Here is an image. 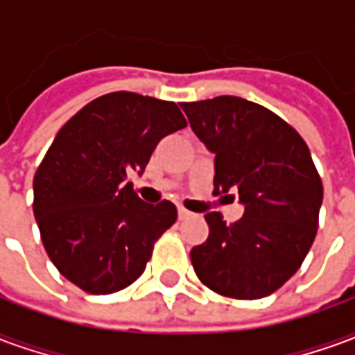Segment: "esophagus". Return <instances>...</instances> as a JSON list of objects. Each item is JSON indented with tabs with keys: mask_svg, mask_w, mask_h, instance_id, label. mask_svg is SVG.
<instances>
[{
	"mask_svg": "<svg viewBox=\"0 0 355 355\" xmlns=\"http://www.w3.org/2000/svg\"><path fill=\"white\" fill-rule=\"evenodd\" d=\"M190 215H192V213H190L188 209L178 207V218H180V220H182V218H188V216H190Z\"/></svg>",
	"mask_w": 355,
	"mask_h": 355,
	"instance_id": "esophagus-1",
	"label": "esophagus"
}]
</instances>
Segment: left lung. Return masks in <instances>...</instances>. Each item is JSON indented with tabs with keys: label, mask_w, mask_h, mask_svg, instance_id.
<instances>
[{
	"label": "left lung",
	"mask_w": 355,
	"mask_h": 355,
	"mask_svg": "<svg viewBox=\"0 0 355 355\" xmlns=\"http://www.w3.org/2000/svg\"><path fill=\"white\" fill-rule=\"evenodd\" d=\"M192 131L215 154V193L236 190L245 213H207L209 238L190 251L203 285L223 297L272 295L297 272L318 234L323 184L302 137L239 96L182 102Z\"/></svg>",
	"instance_id": "obj_1"
}]
</instances>
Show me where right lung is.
I'll return each mask as SVG.
<instances>
[{"mask_svg": "<svg viewBox=\"0 0 355 355\" xmlns=\"http://www.w3.org/2000/svg\"><path fill=\"white\" fill-rule=\"evenodd\" d=\"M175 102L117 91L70 117L34 177V216L53 264L91 295L137 282L177 207L140 201L127 178L157 142L186 127Z\"/></svg>", "mask_w": 355, "mask_h": 355, "instance_id": "obj_1", "label": "right lung"}]
</instances>
